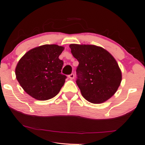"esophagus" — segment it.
<instances>
[{"instance_id": "1", "label": "esophagus", "mask_w": 145, "mask_h": 145, "mask_svg": "<svg viewBox=\"0 0 145 145\" xmlns=\"http://www.w3.org/2000/svg\"><path fill=\"white\" fill-rule=\"evenodd\" d=\"M74 77H75V75L73 74V73H71L70 75H68V77L71 79H73V78H74Z\"/></svg>"}]
</instances>
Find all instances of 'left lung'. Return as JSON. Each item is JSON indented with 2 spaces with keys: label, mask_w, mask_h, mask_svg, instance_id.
I'll use <instances>...</instances> for the list:
<instances>
[{
  "label": "left lung",
  "mask_w": 145,
  "mask_h": 145,
  "mask_svg": "<svg viewBox=\"0 0 145 145\" xmlns=\"http://www.w3.org/2000/svg\"><path fill=\"white\" fill-rule=\"evenodd\" d=\"M70 48L79 62L76 83L83 97L93 104L112 97L121 83V72L110 53L91 44H71Z\"/></svg>",
  "instance_id": "obj_1"
}]
</instances>
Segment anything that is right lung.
Here are the masks:
<instances>
[{"label":"right lung","instance_id":"add662e5","mask_svg":"<svg viewBox=\"0 0 145 145\" xmlns=\"http://www.w3.org/2000/svg\"><path fill=\"white\" fill-rule=\"evenodd\" d=\"M57 44H44L26 52L16 68V79L24 90L34 99L46 101L60 92L67 77L61 73L64 50Z\"/></svg>","mask_w":145,"mask_h":145}]
</instances>
